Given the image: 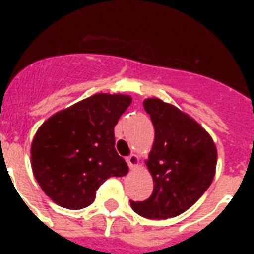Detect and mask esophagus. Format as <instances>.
<instances>
[{"instance_id": "obj_1", "label": "esophagus", "mask_w": 254, "mask_h": 254, "mask_svg": "<svg viewBox=\"0 0 254 254\" xmlns=\"http://www.w3.org/2000/svg\"><path fill=\"white\" fill-rule=\"evenodd\" d=\"M127 162L130 169H135L139 165V157L137 154H131L127 158Z\"/></svg>"}]
</instances>
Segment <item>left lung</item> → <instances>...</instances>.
Returning a JSON list of instances; mask_svg holds the SVG:
<instances>
[{
	"label": "left lung",
	"instance_id": "obj_1",
	"mask_svg": "<svg viewBox=\"0 0 254 254\" xmlns=\"http://www.w3.org/2000/svg\"><path fill=\"white\" fill-rule=\"evenodd\" d=\"M154 125V143L146 163L154 190L149 199L130 201L135 213L163 220L195 204L215 177L216 145L192 117L157 97L143 100Z\"/></svg>",
	"mask_w": 254,
	"mask_h": 254
}]
</instances>
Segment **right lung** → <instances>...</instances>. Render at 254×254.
I'll return each mask as SVG.
<instances>
[{"instance_id": "obj_1", "label": "right lung", "mask_w": 254, "mask_h": 254, "mask_svg": "<svg viewBox=\"0 0 254 254\" xmlns=\"http://www.w3.org/2000/svg\"><path fill=\"white\" fill-rule=\"evenodd\" d=\"M130 103V96L96 93L39 127L31 142V167L54 203L85 208L108 178L127 175L129 167L115 149V127Z\"/></svg>"}]
</instances>
